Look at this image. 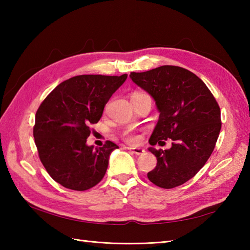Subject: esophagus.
I'll return each mask as SVG.
<instances>
[{
	"mask_svg": "<svg viewBox=\"0 0 250 250\" xmlns=\"http://www.w3.org/2000/svg\"><path fill=\"white\" fill-rule=\"evenodd\" d=\"M128 149H129L131 152L135 153V155H142V153L145 152V150L143 149V148H141V147H129Z\"/></svg>",
	"mask_w": 250,
	"mask_h": 250,
	"instance_id": "esophagus-1",
	"label": "esophagus"
}]
</instances>
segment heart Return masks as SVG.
Instances as JSON below:
<instances>
[{"instance_id": "obj_1", "label": "heart", "mask_w": 250, "mask_h": 250, "mask_svg": "<svg viewBox=\"0 0 250 250\" xmlns=\"http://www.w3.org/2000/svg\"><path fill=\"white\" fill-rule=\"evenodd\" d=\"M137 95H144V93H141V92H135L133 95H132V97H137ZM122 137H124V139L126 141V142H130V143H132V142H135L136 141V135L134 134V133H132V132L130 131V130H126V131H125L124 133H122Z\"/></svg>"}]
</instances>
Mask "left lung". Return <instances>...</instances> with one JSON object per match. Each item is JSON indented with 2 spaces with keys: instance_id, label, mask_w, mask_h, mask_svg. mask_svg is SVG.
I'll use <instances>...</instances> for the list:
<instances>
[{
  "instance_id": "8db88e82",
  "label": "left lung",
  "mask_w": 250,
  "mask_h": 250,
  "mask_svg": "<svg viewBox=\"0 0 250 250\" xmlns=\"http://www.w3.org/2000/svg\"><path fill=\"white\" fill-rule=\"evenodd\" d=\"M130 77L155 99L160 111L149 144L173 141L169 149L149 148L157 166L147 177L160 188L178 187L192 178L213 152L221 129L219 105L206 84L184 67L162 65L133 72Z\"/></svg>"
}]
</instances>
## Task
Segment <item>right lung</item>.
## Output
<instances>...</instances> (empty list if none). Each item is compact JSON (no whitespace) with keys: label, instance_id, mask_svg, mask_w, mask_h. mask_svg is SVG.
<instances>
[{"label":"right lung","instance_id":"right-lung-1","mask_svg":"<svg viewBox=\"0 0 250 250\" xmlns=\"http://www.w3.org/2000/svg\"><path fill=\"white\" fill-rule=\"evenodd\" d=\"M128 75H79L47 95L35 115L33 136L41 162L51 178L67 189L84 191L103 179L110 152L118 148L86 144L106 103Z\"/></svg>","mask_w":250,"mask_h":250}]
</instances>
